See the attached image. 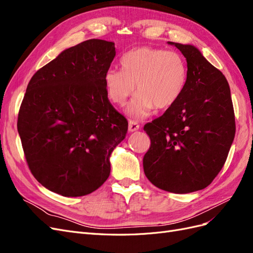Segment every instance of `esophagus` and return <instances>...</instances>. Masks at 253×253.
I'll return each instance as SVG.
<instances>
[{
    "mask_svg": "<svg viewBox=\"0 0 253 253\" xmlns=\"http://www.w3.org/2000/svg\"><path fill=\"white\" fill-rule=\"evenodd\" d=\"M139 128V124L135 120H129L128 121V131L129 132H135Z\"/></svg>",
    "mask_w": 253,
    "mask_h": 253,
    "instance_id": "esophagus-1",
    "label": "esophagus"
}]
</instances>
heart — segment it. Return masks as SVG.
<instances>
[{
  "label": "heart",
  "instance_id": "heart-1",
  "mask_svg": "<svg viewBox=\"0 0 253 253\" xmlns=\"http://www.w3.org/2000/svg\"><path fill=\"white\" fill-rule=\"evenodd\" d=\"M122 70L110 68L104 82L109 98L122 105L135 89L136 98L127 112L137 118L153 110L171 108L185 90L188 67L177 51L151 46L133 48L122 56Z\"/></svg>",
  "mask_w": 253,
  "mask_h": 253
}]
</instances>
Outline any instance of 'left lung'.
I'll return each mask as SVG.
<instances>
[{"mask_svg":"<svg viewBox=\"0 0 253 253\" xmlns=\"http://www.w3.org/2000/svg\"><path fill=\"white\" fill-rule=\"evenodd\" d=\"M187 60L185 90L162 116L145 124L151 145L143 171L155 187L190 193L208 187L224 167L235 135L225 76L192 45L169 42Z\"/></svg>","mask_w":253,"mask_h":253,"instance_id":"8db88e82","label":"left lung"}]
</instances>
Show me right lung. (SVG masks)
I'll return each instance as SVG.
<instances>
[{"mask_svg":"<svg viewBox=\"0 0 253 253\" xmlns=\"http://www.w3.org/2000/svg\"><path fill=\"white\" fill-rule=\"evenodd\" d=\"M115 55L113 42L86 40L61 52L28 83L18 132L30 172L52 192L87 195L110 176L111 153L127 131L104 82Z\"/></svg>","mask_w":253,"mask_h":253,"instance_id":"add662e5","label":"right lung"}]
</instances>
